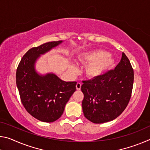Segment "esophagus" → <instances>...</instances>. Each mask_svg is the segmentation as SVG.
I'll list each match as a JSON object with an SVG mask.
<instances>
[{
    "instance_id": "1",
    "label": "esophagus",
    "mask_w": 150,
    "mask_h": 150,
    "mask_svg": "<svg viewBox=\"0 0 150 150\" xmlns=\"http://www.w3.org/2000/svg\"><path fill=\"white\" fill-rule=\"evenodd\" d=\"M81 85H82V84H81V83H79V82H78L77 83V85H76V88H77V90H80L81 89Z\"/></svg>"
}]
</instances>
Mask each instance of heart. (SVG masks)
<instances>
[{
	"mask_svg": "<svg viewBox=\"0 0 150 150\" xmlns=\"http://www.w3.org/2000/svg\"><path fill=\"white\" fill-rule=\"evenodd\" d=\"M79 61L83 64L87 65L85 75L90 79H94L102 75L115 65V61L109 55L108 52L97 50L86 52L79 57ZM73 72H77L75 66L71 67Z\"/></svg>",
	"mask_w": 150,
	"mask_h": 150,
	"instance_id": "obj_1",
	"label": "heart"
}]
</instances>
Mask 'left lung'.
I'll return each instance as SVG.
<instances>
[{
  "mask_svg": "<svg viewBox=\"0 0 150 150\" xmlns=\"http://www.w3.org/2000/svg\"><path fill=\"white\" fill-rule=\"evenodd\" d=\"M134 69L124 53L115 69L99 77L83 81L81 91L85 117L95 124L114 120L125 110L130 100Z\"/></svg>",
  "mask_w": 150,
  "mask_h": 150,
  "instance_id": "8db88e82",
  "label": "left lung"
}]
</instances>
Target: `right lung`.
Wrapping results in <instances>:
<instances>
[{
  "instance_id": "add662e5",
  "label": "right lung",
  "mask_w": 150,
  "mask_h": 150,
  "mask_svg": "<svg viewBox=\"0 0 150 150\" xmlns=\"http://www.w3.org/2000/svg\"><path fill=\"white\" fill-rule=\"evenodd\" d=\"M62 42H47L30 49L16 70V85L22 105L33 117L45 122H52L61 117L65 105L76 91V81L65 82L52 73L39 75L34 69L40 55Z\"/></svg>"
}]
</instances>
